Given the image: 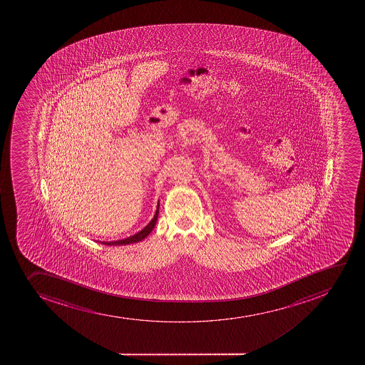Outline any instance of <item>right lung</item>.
Listing matches in <instances>:
<instances>
[{
    "instance_id": "1",
    "label": "right lung",
    "mask_w": 365,
    "mask_h": 365,
    "mask_svg": "<svg viewBox=\"0 0 365 365\" xmlns=\"http://www.w3.org/2000/svg\"><path fill=\"white\" fill-rule=\"evenodd\" d=\"M158 213H159V201L158 205H157V210H155V217H152V220L148 222L146 226H145L140 232H138L135 235H132V237H128V238L121 239V240H116V242H102V244H105V245L108 246H116V245H128V244H134V242H139L141 240H144L146 237H148L150 233H151L152 230L155 228V222H157V219H158Z\"/></svg>"
}]
</instances>
